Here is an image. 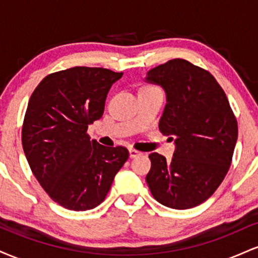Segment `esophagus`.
Returning <instances> with one entry per match:
<instances>
[{
  "instance_id": "34e87169",
  "label": "esophagus",
  "mask_w": 258,
  "mask_h": 258,
  "mask_svg": "<svg viewBox=\"0 0 258 258\" xmlns=\"http://www.w3.org/2000/svg\"><path fill=\"white\" fill-rule=\"evenodd\" d=\"M128 152H130V158H137V156L141 155V152H138V150L133 149V148H131V149H130Z\"/></svg>"
}]
</instances>
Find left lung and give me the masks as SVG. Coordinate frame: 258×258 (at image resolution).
Returning <instances> with one entry per match:
<instances>
[{"label": "left lung", "mask_w": 258, "mask_h": 258, "mask_svg": "<svg viewBox=\"0 0 258 258\" xmlns=\"http://www.w3.org/2000/svg\"><path fill=\"white\" fill-rule=\"evenodd\" d=\"M146 81L166 93L159 128L173 136L176 146L171 161L150 154L148 186L162 205L191 209L209 199L226 177L238 139L236 119L214 76L184 59L149 70Z\"/></svg>", "instance_id": "1"}]
</instances>
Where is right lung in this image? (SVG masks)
<instances>
[{"label":"right lung","instance_id":"right-lung-1","mask_svg":"<svg viewBox=\"0 0 258 258\" xmlns=\"http://www.w3.org/2000/svg\"><path fill=\"white\" fill-rule=\"evenodd\" d=\"M122 73L75 67L49 74L32 92L22 130L26 160L41 186L73 211L105 199L128 159L125 147H104L87 135L104 112L106 94Z\"/></svg>","mask_w":258,"mask_h":258}]
</instances>
